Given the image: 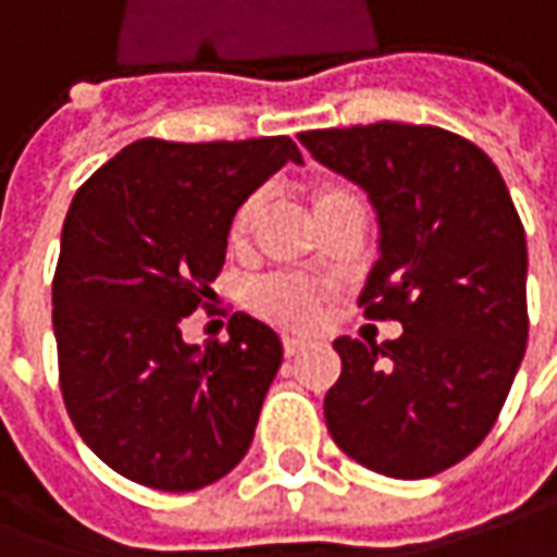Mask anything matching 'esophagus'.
<instances>
[{
	"label": "esophagus",
	"mask_w": 557,
	"mask_h": 557,
	"mask_svg": "<svg viewBox=\"0 0 557 557\" xmlns=\"http://www.w3.org/2000/svg\"><path fill=\"white\" fill-rule=\"evenodd\" d=\"M301 350H308V342H305V338H283V354H286V357H298Z\"/></svg>",
	"instance_id": "34e87169"
}]
</instances>
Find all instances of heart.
<instances>
[{
	"label": "heart",
	"instance_id": "obj_1",
	"mask_svg": "<svg viewBox=\"0 0 557 557\" xmlns=\"http://www.w3.org/2000/svg\"><path fill=\"white\" fill-rule=\"evenodd\" d=\"M354 198V191L344 183L335 180H320L310 185V207L317 219L338 207L344 200ZM262 195H249L240 200V207L234 210L228 222V244L234 249H244L252 237V228L262 215ZM249 305L256 308V313H262L264 320H271L274 326L298 329L305 332L317 320H320V293L310 286L308 280L295 277V274H271L262 277L252 289H249Z\"/></svg>",
	"mask_w": 557,
	"mask_h": 557
}]
</instances>
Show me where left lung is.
I'll use <instances>...</instances> for the list:
<instances>
[{
    "label": "left lung",
    "instance_id": "1",
    "mask_svg": "<svg viewBox=\"0 0 557 557\" xmlns=\"http://www.w3.org/2000/svg\"><path fill=\"white\" fill-rule=\"evenodd\" d=\"M298 139L372 200L381 259L359 305L369 320L403 323L396 342H335L329 433L381 475H436L491 433L528 347L516 203L485 151L442 127L377 121Z\"/></svg>",
    "mask_w": 557,
    "mask_h": 557
}]
</instances>
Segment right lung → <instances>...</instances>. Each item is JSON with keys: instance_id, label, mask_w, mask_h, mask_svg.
Instances as JSON below:
<instances>
[{"instance_id": "obj_1", "label": "right lung", "mask_w": 557, "mask_h": 557, "mask_svg": "<svg viewBox=\"0 0 557 557\" xmlns=\"http://www.w3.org/2000/svg\"><path fill=\"white\" fill-rule=\"evenodd\" d=\"M286 161L289 136L136 139L75 191L54 271L60 389L106 467L158 491H198L244 460L283 344L234 313L228 342H183L213 298L240 200Z\"/></svg>"}]
</instances>
